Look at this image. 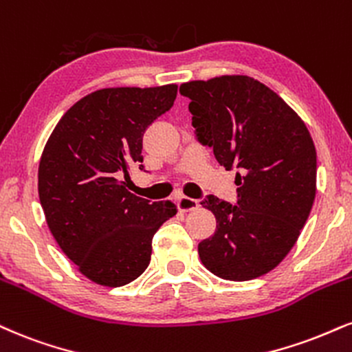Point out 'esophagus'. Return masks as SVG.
<instances>
[{"mask_svg":"<svg viewBox=\"0 0 352 352\" xmlns=\"http://www.w3.org/2000/svg\"><path fill=\"white\" fill-rule=\"evenodd\" d=\"M177 206H179L180 211H192L195 208H198L200 203H198V200H193V198L180 197L179 200H177Z\"/></svg>","mask_w":352,"mask_h":352,"instance_id":"obj_1","label":"esophagus"}]
</instances>
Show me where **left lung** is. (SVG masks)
<instances>
[{"mask_svg": "<svg viewBox=\"0 0 352 352\" xmlns=\"http://www.w3.org/2000/svg\"><path fill=\"white\" fill-rule=\"evenodd\" d=\"M197 139L226 170L238 168V203L206 197L217 231L198 244L206 269L244 282L285 259L316 193V149L302 118L277 93L245 75L180 85Z\"/></svg>", "mask_w": 352, "mask_h": 352, "instance_id": "8db88e82", "label": "left lung"}]
</instances>
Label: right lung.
<instances>
[{
    "mask_svg": "<svg viewBox=\"0 0 352 352\" xmlns=\"http://www.w3.org/2000/svg\"><path fill=\"white\" fill-rule=\"evenodd\" d=\"M177 88L93 91L63 114L42 152L37 187L49 230L98 285L135 280L149 265L155 231L177 213L172 201L151 203L122 182L142 162V135L172 108Z\"/></svg>",
    "mask_w": 352,
    "mask_h": 352,
    "instance_id": "right-lung-1",
    "label": "right lung"
}]
</instances>
